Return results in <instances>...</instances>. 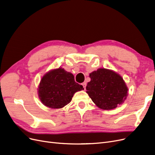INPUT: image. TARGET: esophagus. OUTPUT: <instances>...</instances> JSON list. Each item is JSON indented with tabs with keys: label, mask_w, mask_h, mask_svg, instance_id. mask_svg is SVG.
<instances>
[{
	"label": "esophagus",
	"mask_w": 155,
	"mask_h": 155,
	"mask_svg": "<svg viewBox=\"0 0 155 155\" xmlns=\"http://www.w3.org/2000/svg\"><path fill=\"white\" fill-rule=\"evenodd\" d=\"M82 85H83V88L85 89V88H86V85H87V84H86V83H85V82H84V83H82Z\"/></svg>",
	"instance_id": "34e87169"
}]
</instances>
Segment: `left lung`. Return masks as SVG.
I'll return each mask as SVG.
<instances>
[{
	"mask_svg": "<svg viewBox=\"0 0 155 155\" xmlns=\"http://www.w3.org/2000/svg\"><path fill=\"white\" fill-rule=\"evenodd\" d=\"M89 76L91 80L86 87L87 93L100 109H115L126 99L128 88L119 74L110 70L99 68Z\"/></svg>",
	"mask_w": 155,
	"mask_h": 155,
	"instance_id": "left-lung-1",
	"label": "left lung"
}]
</instances>
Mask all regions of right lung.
<instances>
[{
  "mask_svg": "<svg viewBox=\"0 0 155 155\" xmlns=\"http://www.w3.org/2000/svg\"><path fill=\"white\" fill-rule=\"evenodd\" d=\"M81 90L83 86L75 81L74 75L59 67L42 78L38 93L45 106L60 109L69 104L75 92Z\"/></svg>",
  "mask_w": 155,
  "mask_h": 155,
  "instance_id": "add662e5",
  "label": "right lung"
}]
</instances>
